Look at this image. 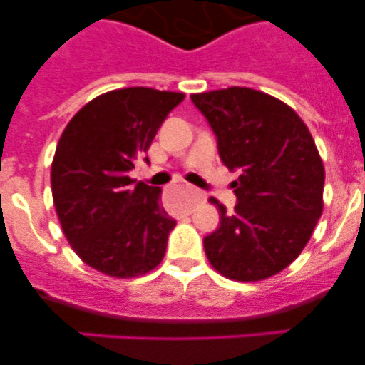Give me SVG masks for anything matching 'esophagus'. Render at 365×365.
Returning <instances> with one entry per match:
<instances>
[{"mask_svg": "<svg viewBox=\"0 0 365 365\" xmlns=\"http://www.w3.org/2000/svg\"><path fill=\"white\" fill-rule=\"evenodd\" d=\"M185 189L189 190V192H190V208H192L194 205L200 203V201H203V200H205V194L201 192V190L194 189V187H190V185H187Z\"/></svg>", "mask_w": 365, "mask_h": 365, "instance_id": "esophagus-1", "label": "esophagus"}]
</instances>
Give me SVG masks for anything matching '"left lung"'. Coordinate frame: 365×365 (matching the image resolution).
Returning <instances> with one entry per match:
<instances>
[{
  "label": "left lung",
  "mask_w": 365,
  "mask_h": 365,
  "mask_svg": "<svg viewBox=\"0 0 365 365\" xmlns=\"http://www.w3.org/2000/svg\"><path fill=\"white\" fill-rule=\"evenodd\" d=\"M217 138L237 205L219 200L220 224L203 238L206 257L235 281H261L284 270L305 247L323 212L325 169L312 135L284 102L233 86L190 95Z\"/></svg>",
  "instance_id": "8db88e82"
}]
</instances>
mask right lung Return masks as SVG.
<instances>
[{
  "instance_id": "add662e5",
  "label": "right lung",
  "mask_w": 365,
  "mask_h": 365,
  "mask_svg": "<svg viewBox=\"0 0 365 365\" xmlns=\"http://www.w3.org/2000/svg\"><path fill=\"white\" fill-rule=\"evenodd\" d=\"M185 95L135 86L88 102L61 134L51 187L63 233L77 256L111 277H138L160 263L176 220L160 187L128 176L168 114Z\"/></svg>"
}]
</instances>
